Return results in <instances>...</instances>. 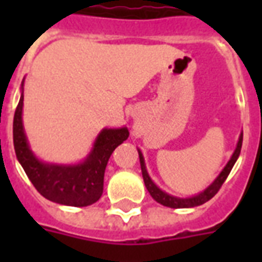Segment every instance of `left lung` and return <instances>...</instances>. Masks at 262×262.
I'll list each match as a JSON object with an SVG mask.
<instances>
[{
  "label": "left lung",
  "instance_id": "obj_1",
  "mask_svg": "<svg viewBox=\"0 0 262 262\" xmlns=\"http://www.w3.org/2000/svg\"><path fill=\"white\" fill-rule=\"evenodd\" d=\"M242 144H243V133L238 137V142H237V147L234 150V153L231 156V159L229 160V163L226 164V167L222 170L217 178L214 180L210 185H209L205 191H202L201 193H198L195 196L191 198H177L172 196L170 193L164 192V191H161L153 181H151V178L148 177V172L146 170V165H144V159H143V154L140 150H137L139 151V157H140V167H142V174H143V180H144V185L147 188V191L150 192V195L153 196L154 201H157L161 205H164V206H168V208H174V209H180V208H193V206H199V205H202V203L208 202L209 199H212V198L217 193V191L220 189V187L223 185V182L226 181V178L227 176L230 174L231 168H233V165L238 159V156H240V150H242Z\"/></svg>",
  "mask_w": 262,
  "mask_h": 262
}]
</instances>
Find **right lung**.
Wrapping results in <instances>:
<instances>
[{"mask_svg": "<svg viewBox=\"0 0 262 262\" xmlns=\"http://www.w3.org/2000/svg\"><path fill=\"white\" fill-rule=\"evenodd\" d=\"M24 86V81H22ZM24 92L14 116V147L16 159L37 192L60 205L88 206L101 198L103 174L111 154L129 137L127 127L103 129L98 135L91 153L77 165L43 163L32 153L22 123Z\"/></svg>", "mask_w": 262, "mask_h": 262, "instance_id": "add662e5", "label": "right lung"}]
</instances>
